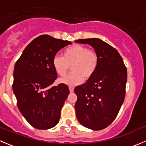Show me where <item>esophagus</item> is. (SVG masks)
<instances>
[{"label": "esophagus", "instance_id": "1", "mask_svg": "<svg viewBox=\"0 0 146 146\" xmlns=\"http://www.w3.org/2000/svg\"><path fill=\"white\" fill-rule=\"evenodd\" d=\"M69 91H70V92H73V90H74V88L72 86H69Z\"/></svg>", "mask_w": 146, "mask_h": 146}]
</instances>
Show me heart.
Here are the masks:
<instances>
[{
    "label": "heart",
    "instance_id": "heart-1",
    "mask_svg": "<svg viewBox=\"0 0 146 146\" xmlns=\"http://www.w3.org/2000/svg\"><path fill=\"white\" fill-rule=\"evenodd\" d=\"M100 58L98 52L88 46L75 44L66 48L63 56H55L52 59V66L61 77L66 76L71 66L72 73L67 77L60 79L62 83L76 85L85 80H90L95 75Z\"/></svg>",
    "mask_w": 146,
    "mask_h": 146
}]
</instances>
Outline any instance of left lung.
<instances>
[{
	"label": "left lung",
	"instance_id": "obj_1",
	"mask_svg": "<svg viewBox=\"0 0 146 146\" xmlns=\"http://www.w3.org/2000/svg\"><path fill=\"white\" fill-rule=\"evenodd\" d=\"M76 42L91 45L100 58L93 77L75 88L76 117L85 127L102 130L112 123L123 104L127 70L118 51L101 39L91 38Z\"/></svg>",
	"mask_w": 146,
	"mask_h": 146
}]
</instances>
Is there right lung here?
Returning <instances> with one entry per match:
<instances>
[{
  "instance_id": "1",
  "label": "right lung",
  "mask_w": 146,
  "mask_h": 146,
  "mask_svg": "<svg viewBox=\"0 0 146 146\" xmlns=\"http://www.w3.org/2000/svg\"><path fill=\"white\" fill-rule=\"evenodd\" d=\"M70 44L41 35L27 45L15 65L13 90L17 107L35 129H51L59 121L69 89L64 83L51 87L57 78L52 59L60 49Z\"/></svg>"
}]
</instances>
